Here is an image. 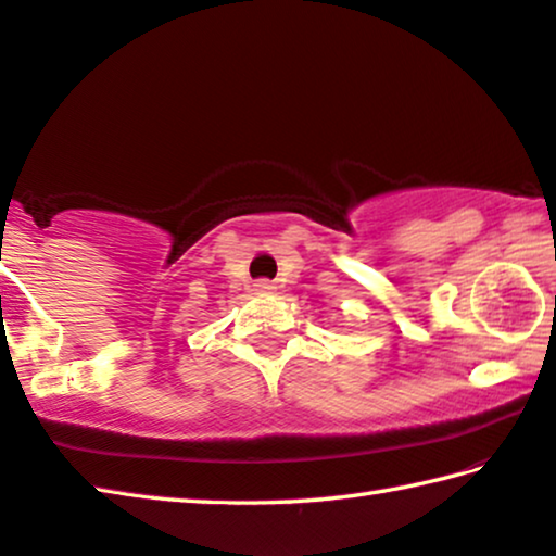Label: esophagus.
Returning a JSON list of instances; mask_svg holds the SVG:
<instances>
[{
	"instance_id": "1",
	"label": "esophagus",
	"mask_w": 556,
	"mask_h": 556,
	"mask_svg": "<svg viewBox=\"0 0 556 556\" xmlns=\"http://www.w3.org/2000/svg\"><path fill=\"white\" fill-rule=\"evenodd\" d=\"M275 285H271V281H267V279H260L257 285H255V291L257 294H262V296H267V294H275Z\"/></svg>"
}]
</instances>
